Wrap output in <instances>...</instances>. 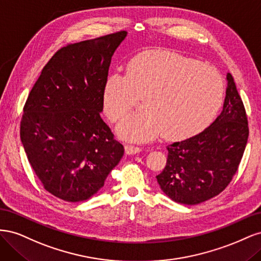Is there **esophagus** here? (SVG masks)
<instances>
[{
	"instance_id": "1",
	"label": "esophagus",
	"mask_w": 261,
	"mask_h": 261,
	"mask_svg": "<svg viewBox=\"0 0 261 261\" xmlns=\"http://www.w3.org/2000/svg\"><path fill=\"white\" fill-rule=\"evenodd\" d=\"M141 151V148L133 146V145H126L125 146V152L127 154H136Z\"/></svg>"
}]
</instances>
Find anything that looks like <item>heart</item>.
Masks as SVG:
<instances>
[{"label":"heart","mask_w":261,"mask_h":261,"mask_svg":"<svg viewBox=\"0 0 261 261\" xmlns=\"http://www.w3.org/2000/svg\"><path fill=\"white\" fill-rule=\"evenodd\" d=\"M144 99L145 112L117 126L121 138L145 143L162 135L183 140L200 133L215 120L224 99V84L216 68L169 52L139 55L127 76L112 75L103 89V110L118 122Z\"/></svg>","instance_id":"heart-1"}]
</instances>
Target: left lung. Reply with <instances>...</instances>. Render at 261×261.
Returning <instances> with one entry per match:
<instances>
[{
  "instance_id": "1",
  "label": "left lung",
  "mask_w": 261,
  "mask_h": 261,
  "mask_svg": "<svg viewBox=\"0 0 261 261\" xmlns=\"http://www.w3.org/2000/svg\"><path fill=\"white\" fill-rule=\"evenodd\" d=\"M223 110L198 135L168 146L167 165L156 180L178 203L198 204L223 192L239 169L248 139L245 108L233 76L226 74Z\"/></svg>"
}]
</instances>
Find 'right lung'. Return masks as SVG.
<instances>
[{
	"label": "right lung",
	"mask_w": 261,
	"mask_h": 261,
	"mask_svg": "<svg viewBox=\"0 0 261 261\" xmlns=\"http://www.w3.org/2000/svg\"><path fill=\"white\" fill-rule=\"evenodd\" d=\"M126 31L68 44L46 63L23 107L20 139L45 191L89 199L124 154L102 120L103 89Z\"/></svg>",
	"instance_id": "add662e5"
}]
</instances>
